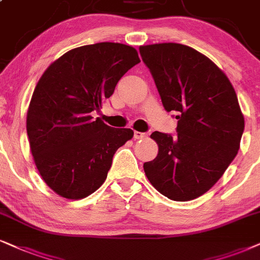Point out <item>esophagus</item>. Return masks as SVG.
I'll return each mask as SVG.
<instances>
[{"mask_svg":"<svg viewBox=\"0 0 260 260\" xmlns=\"http://www.w3.org/2000/svg\"><path fill=\"white\" fill-rule=\"evenodd\" d=\"M145 137H146V133L134 131V138H136V139H143V138H145Z\"/></svg>","mask_w":260,"mask_h":260,"instance_id":"1","label":"esophagus"}]
</instances>
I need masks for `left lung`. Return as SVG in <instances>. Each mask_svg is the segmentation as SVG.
Segmentation results:
<instances>
[{"label": "left lung", "instance_id": "obj_1", "mask_svg": "<svg viewBox=\"0 0 260 260\" xmlns=\"http://www.w3.org/2000/svg\"><path fill=\"white\" fill-rule=\"evenodd\" d=\"M167 111L176 113V136L153 132L158 154L144 163L154 188L176 202L206 193L235 158L245 128L235 90L213 62L177 43L143 45Z\"/></svg>", "mask_w": 260, "mask_h": 260}]
</instances>
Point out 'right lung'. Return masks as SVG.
<instances>
[{
    "instance_id": "add662e5",
    "label": "right lung",
    "mask_w": 260,
    "mask_h": 260,
    "mask_svg": "<svg viewBox=\"0 0 260 260\" xmlns=\"http://www.w3.org/2000/svg\"><path fill=\"white\" fill-rule=\"evenodd\" d=\"M139 62L129 45L97 43L67 51L39 79L26 129L36 167L58 196L92 194L106 181L117 149L132 139V129L108 126L92 113Z\"/></svg>"
}]
</instances>
